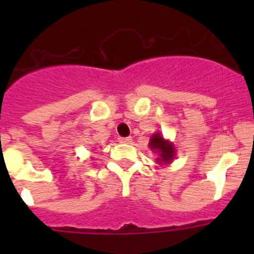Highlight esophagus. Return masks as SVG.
Wrapping results in <instances>:
<instances>
[{
	"mask_svg": "<svg viewBox=\"0 0 254 254\" xmlns=\"http://www.w3.org/2000/svg\"><path fill=\"white\" fill-rule=\"evenodd\" d=\"M118 141L122 143H131L132 142V137H120Z\"/></svg>",
	"mask_w": 254,
	"mask_h": 254,
	"instance_id": "obj_1",
	"label": "esophagus"
}]
</instances>
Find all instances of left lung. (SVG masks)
I'll return each mask as SVG.
<instances>
[{
    "label": "left lung",
    "mask_w": 254,
    "mask_h": 254,
    "mask_svg": "<svg viewBox=\"0 0 254 254\" xmlns=\"http://www.w3.org/2000/svg\"><path fill=\"white\" fill-rule=\"evenodd\" d=\"M150 147L152 150H156L159 151L160 158L158 159L159 163H170L176 155V150L173 147L172 143L169 141H165L160 136V133L152 134L151 140H150Z\"/></svg>",
    "instance_id": "8db88e82"
}]
</instances>
